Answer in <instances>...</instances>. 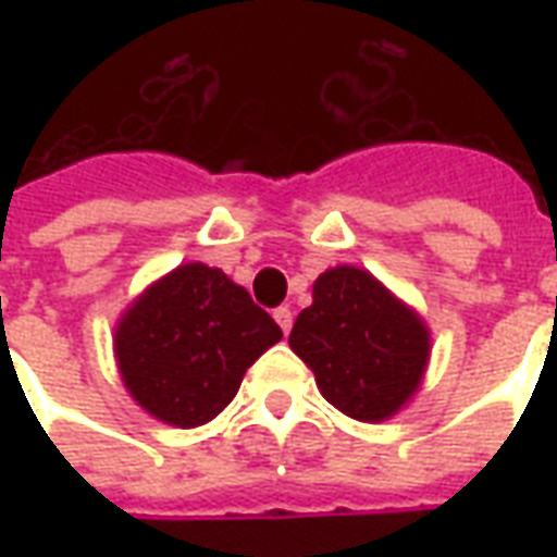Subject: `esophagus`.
I'll use <instances>...</instances> for the list:
<instances>
[{"label":"esophagus","mask_w":557,"mask_h":557,"mask_svg":"<svg viewBox=\"0 0 557 557\" xmlns=\"http://www.w3.org/2000/svg\"><path fill=\"white\" fill-rule=\"evenodd\" d=\"M274 319H277V325L283 327V334H289V331H292V319H295L289 307H277V310H274Z\"/></svg>","instance_id":"esophagus-1"}]
</instances>
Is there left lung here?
I'll return each instance as SVG.
<instances>
[{"mask_svg": "<svg viewBox=\"0 0 557 557\" xmlns=\"http://www.w3.org/2000/svg\"><path fill=\"white\" fill-rule=\"evenodd\" d=\"M292 351L322 397L355 420H385L418 391L430 334L409 307L361 268H331L298 313Z\"/></svg>", "mask_w": 557, "mask_h": 557, "instance_id": "obj_1", "label": "left lung"}]
</instances>
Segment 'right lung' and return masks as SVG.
<instances>
[{"label": "right lung", "instance_id": "right-lung-1", "mask_svg": "<svg viewBox=\"0 0 557 557\" xmlns=\"http://www.w3.org/2000/svg\"><path fill=\"white\" fill-rule=\"evenodd\" d=\"M283 337L271 315L220 268H175L115 331V355L139 406L172 426L218 418L247 367Z\"/></svg>", "mask_w": 557, "mask_h": 557}]
</instances>
